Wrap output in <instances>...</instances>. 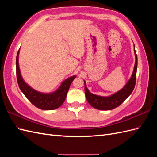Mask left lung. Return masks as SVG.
<instances>
[{
    "instance_id": "1",
    "label": "left lung",
    "mask_w": 157,
    "mask_h": 157,
    "mask_svg": "<svg viewBox=\"0 0 157 157\" xmlns=\"http://www.w3.org/2000/svg\"><path fill=\"white\" fill-rule=\"evenodd\" d=\"M134 53L136 56V63L132 77L130 80H128V82L125 85L124 87L122 88L121 90L116 92L115 94L108 97L99 96H97V95L93 94L89 92V90L86 88V82L84 81L85 96H86V98L90 105H92L95 109H99V110H111V109H113L119 106L132 94L136 85V72L137 67V58L135 50V46Z\"/></svg>"
}]
</instances>
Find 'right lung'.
<instances>
[{
  "label": "right lung",
  "instance_id": "obj_1",
  "mask_svg": "<svg viewBox=\"0 0 157 157\" xmlns=\"http://www.w3.org/2000/svg\"><path fill=\"white\" fill-rule=\"evenodd\" d=\"M19 53L20 49L16 56V75L18 86L23 94L33 105L42 110H54L59 107L65 100L70 85L76 78V76H73L64 80L59 88L54 92L44 94L37 92L27 84L21 77L18 63Z\"/></svg>",
  "mask_w": 157,
  "mask_h": 157
}]
</instances>
